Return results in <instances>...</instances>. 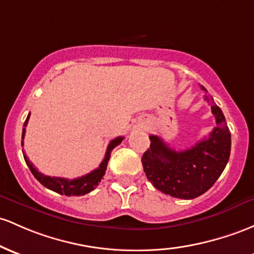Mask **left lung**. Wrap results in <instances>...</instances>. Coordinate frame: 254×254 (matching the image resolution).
I'll return each mask as SVG.
<instances>
[{
    "instance_id": "left-lung-1",
    "label": "left lung",
    "mask_w": 254,
    "mask_h": 254,
    "mask_svg": "<svg viewBox=\"0 0 254 254\" xmlns=\"http://www.w3.org/2000/svg\"><path fill=\"white\" fill-rule=\"evenodd\" d=\"M202 90L207 91L201 85ZM211 106L217 127L207 138L186 150L170 148L159 136L150 135L149 148L142 155L146 176L158 190L178 199H194L214 185L229 160L231 136L222 110L212 97Z\"/></svg>"
}]
</instances>
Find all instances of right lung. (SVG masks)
Returning <instances> with one entry per match:
<instances>
[{
  "label": "right lung",
  "instance_id": "1",
  "mask_svg": "<svg viewBox=\"0 0 254 254\" xmlns=\"http://www.w3.org/2000/svg\"><path fill=\"white\" fill-rule=\"evenodd\" d=\"M29 118H30V113L29 116H27L26 121L24 123L23 135H21V146H24V137H25V132H26L25 127L27 125ZM123 138L124 137L119 136V137H116L114 140L110 142V144H108L107 147V150H106L104 160L101 161L99 168L93 170V171L84 175V176L74 178V180H68V178H63V177L46 176V175L38 172V170L33 166V164L29 160V158L25 155V153H24V159L25 161H26V165L29 166L30 171L32 172L33 176L37 178V181L42 186H44L46 188L50 189V190L55 191V193L67 195V196H80V195H85L90 193V191L94 190L95 187H97V185L101 182V178L105 176L106 169H107V164H108V160H110L111 152H112L114 147H117L118 144L122 143Z\"/></svg>",
  "mask_w": 254,
  "mask_h": 254
}]
</instances>
